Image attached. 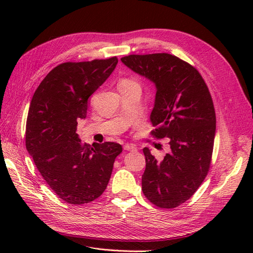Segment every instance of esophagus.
<instances>
[{"mask_svg": "<svg viewBox=\"0 0 253 253\" xmlns=\"http://www.w3.org/2000/svg\"><path fill=\"white\" fill-rule=\"evenodd\" d=\"M124 149H125L126 151H129V152H135V151H137L136 145H134V144H126L125 147H124Z\"/></svg>", "mask_w": 253, "mask_h": 253, "instance_id": "obj_1", "label": "esophagus"}]
</instances>
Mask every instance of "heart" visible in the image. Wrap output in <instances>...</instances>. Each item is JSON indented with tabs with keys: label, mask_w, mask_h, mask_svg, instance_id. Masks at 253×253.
<instances>
[{
	"label": "heart",
	"mask_w": 253,
	"mask_h": 253,
	"mask_svg": "<svg viewBox=\"0 0 253 253\" xmlns=\"http://www.w3.org/2000/svg\"><path fill=\"white\" fill-rule=\"evenodd\" d=\"M122 81H126V82H133V81H131V80H122Z\"/></svg>",
	"instance_id": "heart-1"
}]
</instances>
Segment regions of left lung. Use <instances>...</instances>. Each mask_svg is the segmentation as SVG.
<instances>
[{
  "label": "left lung",
  "instance_id": "obj_1",
  "mask_svg": "<svg viewBox=\"0 0 253 253\" xmlns=\"http://www.w3.org/2000/svg\"><path fill=\"white\" fill-rule=\"evenodd\" d=\"M121 61L155 84L152 135L170 139V152L160 162L143 149L142 192L159 208H175L196 192L209 171L216 128L210 91L195 67L170 53L129 55Z\"/></svg>",
  "mask_w": 253,
  "mask_h": 253
}]
</instances>
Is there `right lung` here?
<instances>
[{
	"instance_id": "right-lung-1",
	"label": "right lung",
	"mask_w": 253,
	"mask_h": 253,
	"mask_svg": "<svg viewBox=\"0 0 253 253\" xmlns=\"http://www.w3.org/2000/svg\"><path fill=\"white\" fill-rule=\"evenodd\" d=\"M117 57L56 66L36 89L26 121L25 143L37 169L61 200L95 201L108 186L121 144L81 142L77 131L88 98L110 77Z\"/></svg>"
}]
</instances>
